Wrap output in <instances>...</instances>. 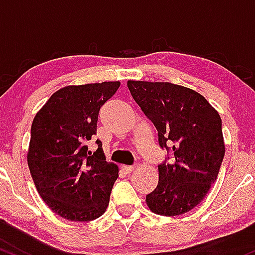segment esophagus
Wrapping results in <instances>:
<instances>
[{
	"mask_svg": "<svg viewBox=\"0 0 255 255\" xmlns=\"http://www.w3.org/2000/svg\"><path fill=\"white\" fill-rule=\"evenodd\" d=\"M122 168H123V171H124L125 173L128 174V173L132 172L133 170H135V166H127V165H123V166H122Z\"/></svg>",
	"mask_w": 255,
	"mask_h": 255,
	"instance_id": "obj_1",
	"label": "esophagus"
}]
</instances>
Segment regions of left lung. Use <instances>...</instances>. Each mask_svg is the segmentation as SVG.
<instances>
[{
    "instance_id": "left-lung-1",
    "label": "left lung",
    "mask_w": 255,
    "mask_h": 255,
    "mask_svg": "<svg viewBox=\"0 0 255 255\" xmlns=\"http://www.w3.org/2000/svg\"><path fill=\"white\" fill-rule=\"evenodd\" d=\"M128 88L158 130L160 147L173 156L158 166L159 182L145 196L147 206L166 217L189 212L208 193L224 158L220 116L204 96L182 85L128 81Z\"/></svg>"
}]
</instances>
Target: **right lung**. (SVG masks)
I'll return each mask as SVG.
<instances>
[{
	"label": "right lung",
	"mask_w": 255,
	"mask_h": 255,
	"mask_svg": "<svg viewBox=\"0 0 255 255\" xmlns=\"http://www.w3.org/2000/svg\"><path fill=\"white\" fill-rule=\"evenodd\" d=\"M120 82L68 85L54 93L31 127L27 164L37 191L54 213L90 222L105 213L118 178V166L106 161L102 142L88 149L96 135L100 108Z\"/></svg>",
	"instance_id": "right-lung-1"
}]
</instances>
